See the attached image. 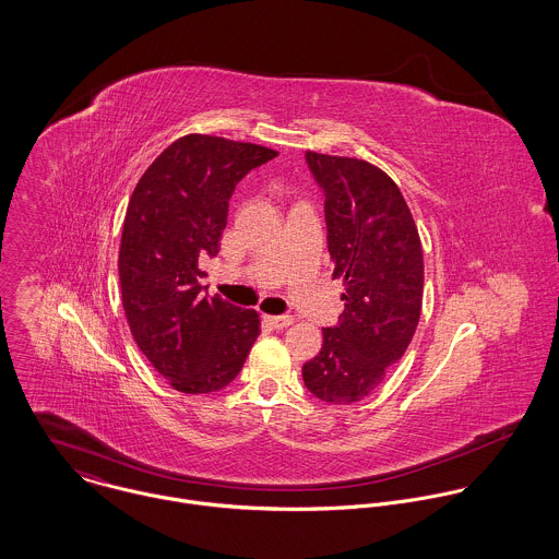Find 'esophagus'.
<instances>
[{"label":"esophagus","mask_w":559,"mask_h":559,"mask_svg":"<svg viewBox=\"0 0 559 559\" xmlns=\"http://www.w3.org/2000/svg\"><path fill=\"white\" fill-rule=\"evenodd\" d=\"M264 322L273 329H286L293 324V317H264Z\"/></svg>","instance_id":"esophagus-1"}]
</instances>
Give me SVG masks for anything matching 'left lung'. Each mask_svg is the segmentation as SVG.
<instances>
[{
	"instance_id": "8db88e82",
	"label": "left lung",
	"mask_w": 559,
	"mask_h": 559,
	"mask_svg": "<svg viewBox=\"0 0 559 559\" xmlns=\"http://www.w3.org/2000/svg\"><path fill=\"white\" fill-rule=\"evenodd\" d=\"M324 191L333 277L344 282L337 326L304 364L306 388L331 404L370 396L404 355L421 314L424 255L399 185L377 165L308 151Z\"/></svg>"
}]
</instances>
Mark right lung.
Segmentation results:
<instances>
[{
	"label": "right lung",
	"mask_w": 559,
	"mask_h": 559,
	"mask_svg": "<svg viewBox=\"0 0 559 559\" xmlns=\"http://www.w3.org/2000/svg\"><path fill=\"white\" fill-rule=\"evenodd\" d=\"M273 157L258 144L189 133L133 189L118 253L122 308L140 350L176 392L233 383L260 333L255 310L202 293L198 260L217 255L237 182Z\"/></svg>",
	"instance_id": "right-lung-1"
}]
</instances>
